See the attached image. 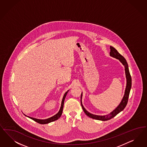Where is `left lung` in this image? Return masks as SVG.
Here are the masks:
<instances>
[{"label":"left lung","mask_w":147,"mask_h":147,"mask_svg":"<svg viewBox=\"0 0 147 147\" xmlns=\"http://www.w3.org/2000/svg\"><path fill=\"white\" fill-rule=\"evenodd\" d=\"M110 55L117 59H119V61L123 64V65L125 67V75H126V78H127V86H126V88L125 90L124 97H123V99L122 100L121 103L111 113H110L107 115H105V116H98V115H95L90 114L88 111H87L85 110V108H84V107L83 106V105L82 104V102H81V105H82V109L83 110L84 112L85 113V114L88 116H89L91 119L103 121H108V120L113 118L116 115H117L125 108L127 104L128 103V98H129L130 91L131 87V77L130 72H129L128 63L127 62V61L125 60V59L124 58V57L122 56L114 47H110ZM81 97H82V94H81Z\"/></svg>","instance_id":"obj_1"}]
</instances>
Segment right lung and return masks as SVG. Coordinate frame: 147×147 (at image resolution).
<instances>
[{
	"mask_svg": "<svg viewBox=\"0 0 147 147\" xmlns=\"http://www.w3.org/2000/svg\"><path fill=\"white\" fill-rule=\"evenodd\" d=\"M67 93V91L65 92V94L63 96V100H62V104H61V108L60 110L59 111V112L57 113L56 115H54L53 116H52L51 117L49 118V119H34V118H32V117H28L29 118H30L32 119H33V121H36V122L39 123V124H47V123H50V122H52L53 121H55L56 120H57L58 119H59L62 114V111H63V106H64V100L65 98V97H66V94ZM26 116V115H25Z\"/></svg>",
	"mask_w": 147,
	"mask_h": 147,
	"instance_id": "add662e5",
	"label": "right lung"
}]
</instances>
